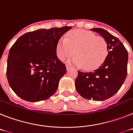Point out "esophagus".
Returning <instances> with one entry per match:
<instances>
[{"label":"esophagus","instance_id":"1","mask_svg":"<svg viewBox=\"0 0 133 133\" xmlns=\"http://www.w3.org/2000/svg\"><path fill=\"white\" fill-rule=\"evenodd\" d=\"M70 69V67L68 66V65H66V70L67 71H69V70Z\"/></svg>","mask_w":133,"mask_h":133}]
</instances>
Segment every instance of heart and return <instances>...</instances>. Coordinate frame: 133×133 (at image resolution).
Instances as JSON below:
<instances>
[{
    "label": "heart",
    "mask_w": 133,
    "mask_h": 133,
    "mask_svg": "<svg viewBox=\"0 0 133 133\" xmlns=\"http://www.w3.org/2000/svg\"><path fill=\"white\" fill-rule=\"evenodd\" d=\"M76 56L68 63L85 69H93L103 62L108 54V44L102 37L86 30H74L65 39L59 40L55 47L56 55L64 60L73 55Z\"/></svg>",
    "instance_id": "b5f03b06"
}]
</instances>
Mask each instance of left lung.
<instances>
[{
    "label": "left lung",
    "instance_id": "1",
    "mask_svg": "<svg viewBox=\"0 0 133 133\" xmlns=\"http://www.w3.org/2000/svg\"><path fill=\"white\" fill-rule=\"evenodd\" d=\"M108 44V55L98 68L89 72L78 71L75 86L84 98L103 101L115 95L127 75L128 52L116 37L101 28L91 29Z\"/></svg>",
    "mask_w": 133,
    "mask_h": 133
}]
</instances>
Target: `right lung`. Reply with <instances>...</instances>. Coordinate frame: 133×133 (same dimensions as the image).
I'll list each match as a JSON object with an SVG mask.
<instances>
[{
  "label": "right lung",
  "mask_w": 133,
  "mask_h": 133,
  "mask_svg": "<svg viewBox=\"0 0 133 133\" xmlns=\"http://www.w3.org/2000/svg\"><path fill=\"white\" fill-rule=\"evenodd\" d=\"M71 26L40 29L23 35L9 51L7 60L9 84L23 100L39 102L55 94L60 79L66 73L57 58L55 47Z\"/></svg>",
  "instance_id": "right-lung-1"
}]
</instances>
